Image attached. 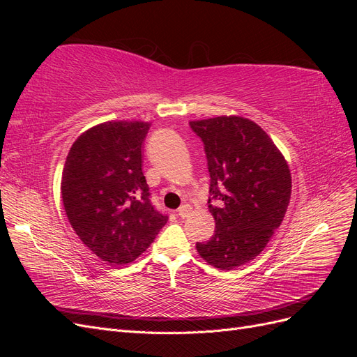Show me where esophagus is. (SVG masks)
I'll use <instances>...</instances> for the list:
<instances>
[{"label": "esophagus", "instance_id": "34e87169", "mask_svg": "<svg viewBox=\"0 0 357 357\" xmlns=\"http://www.w3.org/2000/svg\"><path fill=\"white\" fill-rule=\"evenodd\" d=\"M190 211H192L190 205H189V204H185V205H181V207L177 210V214L180 215V218L185 219V218H188V215L190 214Z\"/></svg>", "mask_w": 357, "mask_h": 357}]
</instances>
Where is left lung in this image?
<instances>
[{"instance_id":"8db88e82","label":"left lung","mask_w":357,"mask_h":357,"mask_svg":"<svg viewBox=\"0 0 357 357\" xmlns=\"http://www.w3.org/2000/svg\"><path fill=\"white\" fill-rule=\"evenodd\" d=\"M204 143L210 172L208 241L197 243L205 262L231 271L261 255L283 222L291 193L284 156L250 119L220 116L189 122Z\"/></svg>"}]
</instances>
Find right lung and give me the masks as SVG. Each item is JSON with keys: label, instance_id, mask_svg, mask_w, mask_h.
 I'll return each mask as SVG.
<instances>
[{"label": "right lung", "instance_id": "right-lung-1", "mask_svg": "<svg viewBox=\"0 0 357 357\" xmlns=\"http://www.w3.org/2000/svg\"><path fill=\"white\" fill-rule=\"evenodd\" d=\"M146 122H104L71 146L62 171L63 208L75 234L110 265L147 250L168 220L150 202L142 169Z\"/></svg>", "mask_w": 357, "mask_h": 357}]
</instances>
